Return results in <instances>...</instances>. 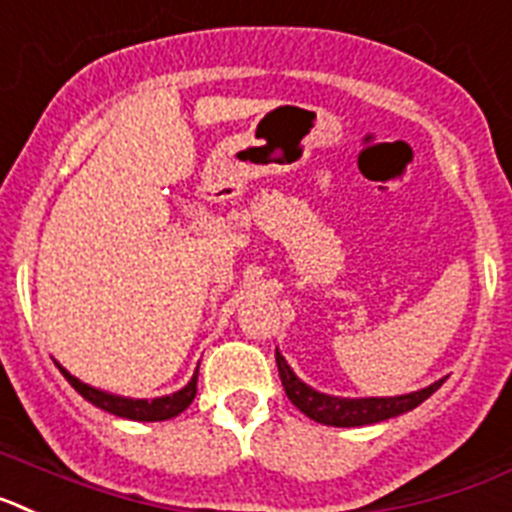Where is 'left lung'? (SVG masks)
<instances>
[{
	"label": "left lung",
	"instance_id": "left-lung-1",
	"mask_svg": "<svg viewBox=\"0 0 512 512\" xmlns=\"http://www.w3.org/2000/svg\"><path fill=\"white\" fill-rule=\"evenodd\" d=\"M275 363H278V373H281L283 389L286 397L291 399L306 417L322 425H332V428H361V425H373V422H384L389 417L404 415V412L415 410L417 404H422L430 394L441 389L443 381L438 379L435 384L425 386L420 391H410V394H399V397H335V394H324V391L311 389L309 384L293 373L283 353L275 348Z\"/></svg>",
	"mask_w": 512,
	"mask_h": 512
}]
</instances>
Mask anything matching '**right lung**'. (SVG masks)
<instances>
[{"label":"right lung","mask_w":512,"mask_h":512,"mask_svg":"<svg viewBox=\"0 0 512 512\" xmlns=\"http://www.w3.org/2000/svg\"><path fill=\"white\" fill-rule=\"evenodd\" d=\"M61 373H64V379L69 381L74 389L82 394L84 399L100 410L110 412L115 417H126V420H139V422H162V420H172L180 412H185L190 407V402L195 399V391H198V371L193 373V379L188 384L182 386L180 391L175 394H164V397L157 399H133V397H121V394H110V391L95 389V386L84 384L79 381L77 376H71L61 363H56Z\"/></svg>","instance_id":"1"}]
</instances>
